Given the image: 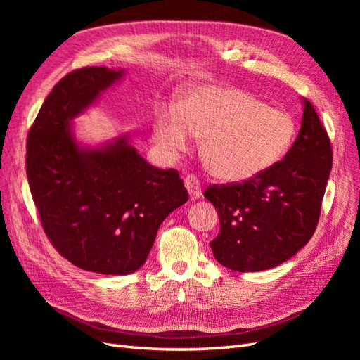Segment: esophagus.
Masks as SVG:
<instances>
[{"label": "esophagus", "instance_id": "esophagus-1", "mask_svg": "<svg viewBox=\"0 0 360 360\" xmlns=\"http://www.w3.org/2000/svg\"><path fill=\"white\" fill-rule=\"evenodd\" d=\"M184 186H186L189 195H191V200H200L202 197V191H201V183L200 180L193 176V174H189L184 179Z\"/></svg>", "mask_w": 360, "mask_h": 360}]
</instances>
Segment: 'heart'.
Listing matches in <instances>:
<instances>
[{"label": "heart", "mask_w": 360, "mask_h": 360, "mask_svg": "<svg viewBox=\"0 0 360 360\" xmlns=\"http://www.w3.org/2000/svg\"><path fill=\"white\" fill-rule=\"evenodd\" d=\"M193 136L202 138V159L216 179L243 181L285 158L296 123L236 86L202 84L189 86L180 105L159 108L153 120V141L168 158L186 151Z\"/></svg>", "instance_id": "1"}]
</instances>
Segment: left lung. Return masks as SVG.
Returning <instances> with one entry per match:
<instances>
[{
	"label": "left lung",
	"mask_w": 360,
	"mask_h": 360,
	"mask_svg": "<svg viewBox=\"0 0 360 360\" xmlns=\"http://www.w3.org/2000/svg\"><path fill=\"white\" fill-rule=\"evenodd\" d=\"M302 102V127L284 159L254 179L204 192L221 222L210 242L213 255L228 269H274L297 254L317 228L332 147L312 103Z\"/></svg>",
	"instance_id": "obj_1"
}]
</instances>
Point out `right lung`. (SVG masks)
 Returning a JSON list of instances; mask_svg holds the SVG:
<instances>
[{
  "label": "right lung",
  "mask_w": 360,
  "mask_h": 360,
  "mask_svg": "<svg viewBox=\"0 0 360 360\" xmlns=\"http://www.w3.org/2000/svg\"><path fill=\"white\" fill-rule=\"evenodd\" d=\"M123 75L82 68L64 76L27 139V177L43 230L72 264L102 275L136 271L160 224L189 198L179 172L150 165L129 136L99 147L76 141L73 118Z\"/></svg>",
  "instance_id": "add662e5"
}]
</instances>
